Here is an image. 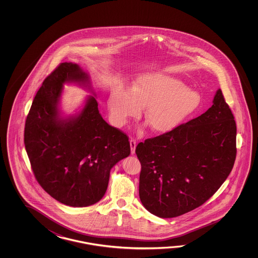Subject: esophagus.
<instances>
[{
    "instance_id": "esophagus-1",
    "label": "esophagus",
    "mask_w": 258,
    "mask_h": 258,
    "mask_svg": "<svg viewBox=\"0 0 258 258\" xmlns=\"http://www.w3.org/2000/svg\"><path fill=\"white\" fill-rule=\"evenodd\" d=\"M130 148H131V153L135 154L136 148H137V141L135 139H130Z\"/></svg>"
}]
</instances>
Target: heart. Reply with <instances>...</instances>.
<instances>
[{
    "label": "heart",
    "mask_w": 258,
    "mask_h": 258,
    "mask_svg": "<svg viewBox=\"0 0 258 258\" xmlns=\"http://www.w3.org/2000/svg\"><path fill=\"white\" fill-rule=\"evenodd\" d=\"M201 105L202 97L198 91L188 89L180 80L162 74L140 76L128 92L115 88L108 99L115 125H124L128 119L137 117L146 108L145 121L156 134L173 131Z\"/></svg>",
    "instance_id": "b5f03b06"
}]
</instances>
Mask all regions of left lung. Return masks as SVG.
Listing matches in <instances>:
<instances>
[{"label": "left lung", "instance_id": "left-lung-1", "mask_svg": "<svg viewBox=\"0 0 258 258\" xmlns=\"http://www.w3.org/2000/svg\"><path fill=\"white\" fill-rule=\"evenodd\" d=\"M236 152L234 117L218 89L205 113L137 145L143 206L163 219L200 207L230 174Z\"/></svg>", "mask_w": 258, "mask_h": 258}]
</instances>
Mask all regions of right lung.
<instances>
[{
  "mask_svg": "<svg viewBox=\"0 0 258 258\" xmlns=\"http://www.w3.org/2000/svg\"><path fill=\"white\" fill-rule=\"evenodd\" d=\"M88 88L81 112L61 117L57 106L63 84ZM89 77L77 63L62 62L46 77L28 112L24 142L37 181L60 203L82 208L106 192L111 168L130 155L128 137L99 113Z\"/></svg>",
  "mask_w": 258,
  "mask_h": 258,
  "instance_id": "obj_1",
  "label": "right lung"
}]
</instances>
